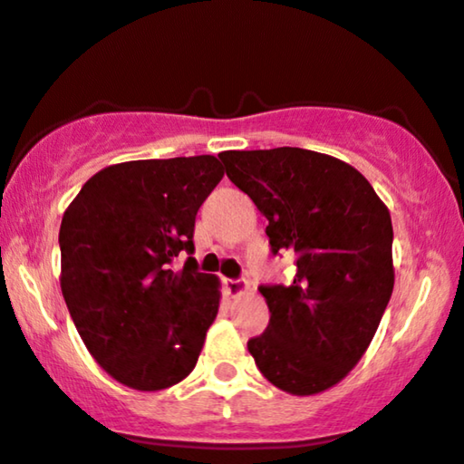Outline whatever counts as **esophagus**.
Here are the masks:
<instances>
[{"instance_id": "esophagus-1", "label": "esophagus", "mask_w": 464, "mask_h": 464, "mask_svg": "<svg viewBox=\"0 0 464 464\" xmlns=\"http://www.w3.org/2000/svg\"><path fill=\"white\" fill-rule=\"evenodd\" d=\"M225 289L231 297H237L248 291V283L246 280H225Z\"/></svg>"}]
</instances>
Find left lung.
<instances>
[{"instance_id": "obj_1", "label": "left lung", "mask_w": 464, "mask_h": 464, "mask_svg": "<svg viewBox=\"0 0 464 464\" xmlns=\"http://www.w3.org/2000/svg\"><path fill=\"white\" fill-rule=\"evenodd\" d=\"M228 179L266 216L272 252L295 256L289 286H261L269 325L248 351L293 396L334 388L353 371L394 291L388 205L351 164L319 151H222Z\"/></svg>"}]
</instances>
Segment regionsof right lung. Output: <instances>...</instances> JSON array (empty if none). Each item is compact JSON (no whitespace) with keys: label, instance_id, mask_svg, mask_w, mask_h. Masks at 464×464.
<instances>
[{"label":"right lung","instance_id":"add662e5","mask_svg":"<svg viewBox=\"0 0 464 464\" xmlns=\"http://www.w3.org/2000/svg\"><path fill=\"white\" fill-rule=\"evenodd\" d=\"M225 175L216 156L130 160L92 175L60 227L63 300L93 360L121 385L167 390L192 372L220 306L197 272L195 218Z\"/></svg>","mask_w":464,"mask_h":464}]
</instances>
